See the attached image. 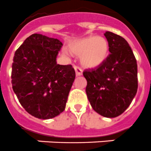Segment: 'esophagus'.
Masks as SVG:
<instances>
[{"mask_svg": "<svg viewBox=\"0 0 151 151\" xmlns=\"http://www.w3.org/2000/svg\"><path fill=\"white\" fill-rule=\"evenodd\" d=\"M74 70H75L76 75H77V76H81V75H82V74H83V71H82V70H81V69L79 68V67H78V66H74Z\"/></svg>", "mask_w": 151, "mask_h": 151, "instance_id": "1", "label": "esophagus"}]
</instances>
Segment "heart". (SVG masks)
Returning a JSON list of instances; mask_svg holds the SVG:
<instances>
[{
    "instance_id": "1",
    "label": "heart",
    "mask_w": 151,
    "mask_h": 151,
    "mask_svg": "<svg viewBox=\"0 0 151 151\" xmlns=\"http://www.w3.org/2000/svg\"><path fill=\"white\" fill-rule=\"evenodd\" d=\"M70 52L80 55V62L85 68H96L101 66L109 57V44L106 38L89 36L77 39L69 43ZM62 53L69 55L67 48H63Z\"/></svg>"
}]
</instances>
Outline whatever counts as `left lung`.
I'll use <instances>...</instances> for the list:
<instances>
[{
  "instance_id": "left-lung-1",
  "label": "left lung",
  "mask_w": 151,
  "mask_h": 151,
  "mask_svg": "<svg viewBox=\"0 0 151 151\" xmlns=\"http://www.w3.org/2000/svg\"><path fill=\"white\" fill-rule=\"evenodd\" d=\"M109 44L108 58L97 68L83 73L86 93L92 108L106 118L117 117L129 106L137 90V65L128 42L105 32Z\"/></svg>"
}]
</instances>
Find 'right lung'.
Returning a JSON list of instances; mask_svg holds the SVG:
<instances>
[{
    "mask_svg": "<svg viewBox=\"0 0 151 151\" xmlns=\"http://www.w3.org/2000/svg\"><path fill=\"white\" fill-rule=\"evenodd\" d=\"M62 45L58 39L35 33L14 54L13 90L25 110L38 119H52L66 106L75 71L70 65L57 64Z\"/></svg>",
    "mask_w": 151,
    "mask_h": 151,
    "instance_id": "add662e5",
    "label": "right lung"
}]
</instances>
